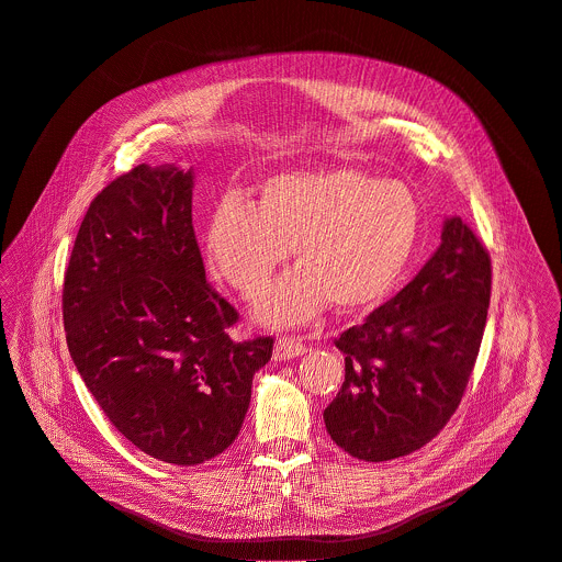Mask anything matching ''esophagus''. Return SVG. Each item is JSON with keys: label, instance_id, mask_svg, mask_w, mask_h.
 Returning a JSON list of instances; mask_svg holds the SVG:
<instances>
[{"label": "esophagus", "instance_id": "1", "mask_svg": "<svg viewBox=\"0 0 562 562\" xmlns=\"http://www.w3.org/2000/svg\"><path fill=\"white\" fill-rule=\"evenodd\" d=\"M307 352V346L299 339V336H279L274 344V359L285 361V359H296Z\"/></svg>", "mask_w": 562, "mask_h": 562}]
</instances>
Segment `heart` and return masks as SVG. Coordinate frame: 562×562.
Here are the masks:
<instances>
[{
    "instance_id": "obj_1",
    "label": "heart",
    "mask_w": 562,
    "mask_h": 562,
    "mask_svg": "<svg viewBox=\"0 0 562 562\" xmlns=\"http://www.w3.org/2000/svg\"><path fill=\"white\" fill-rule=\"evenodd\" d=\"M420 231V207L403 181L355 168L292 170L266 179L257 199L226 196L205 226L212 272L244 299L259 296L292 248L294 268L259 303L268 325H296L327 303L376 305L403 274Z\"/></svg>"
}]
</instances>
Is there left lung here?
<instances>
[{"label":"left lung","mask_w":562,"mask_h":562,"mask_svg":"<svg viewBox=\"0 0 562 562\" xmlns=\"http://www.w3.org/2000/svg\"><path fill=\"white\" fill-rule=\"evenodd\" d=\"M492 296V259L461 216L390 301L334 346L346 381L323 418L331 440L359 461L381 463L427 445L459 409L481 350Z\"/></svg>","instance_id":"8db88e82"}]
</instances>
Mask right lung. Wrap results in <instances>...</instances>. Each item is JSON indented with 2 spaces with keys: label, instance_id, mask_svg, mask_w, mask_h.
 Wrapping results in <instances>:
<instances>
[{
  "label": "right lung",
  "instance_id": "obj_1",
  "mask_svg": "<svg viewBox=\"0 0 562 562\" xmlns=\"http://www.w3.org/2000/svg\"><path fill=\"white\" fill-rule=\"evenodd\" d=\"M61 307L77 372L142 452L199 465L235 442L274 339H231L239 312L205 279L190 170L139 164L90 201Z\"/></svg>",
  "mask_w": 562,
  "mask_h": 562
}]
</instances>
